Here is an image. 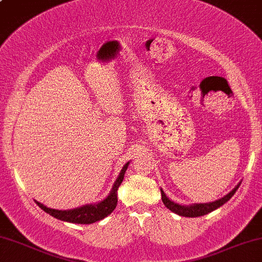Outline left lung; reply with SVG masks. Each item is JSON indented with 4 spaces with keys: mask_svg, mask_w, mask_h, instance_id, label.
Masks as SVG:
<instances>
[{
    "mask_svg": "<svg viewBox=\"0 0 262 262\" xmlns=\"http://www.w3.org/2000/svg\"><path fill=\"white\" fill-rule=\"evenodd\" d=\"M242 182H239L234 188L229 191L228 194L225 195V196L221 198V199L212 201V203H205V204H193V205H181L174 203L169 199L168 196H166L165 191L161 189V195H162V203L165 204V206L168 210H171L172 212L177 213L179 216L183 217H200L204 215H207V213L211 212V211L219 209L220 206L225 205L227 201H228L234 195L235 191L238 190L239 185H241Z\"/></svg>",
    "mask_w": 262,
    "mask_h": 262,
    "instance_id": "8db88e82",
    "label": "left lung"
}]
</instances>
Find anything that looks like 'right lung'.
I'll list each match as a JSON object with an SVG mask.
<instances>
[{"mask_svg": "<svg viewBox=\"0 0 262 262\" xmlns=\"http://www.w3.org/2000/svg\"><path fill=\"white\" fill-rule=\"evenodd\" d=\"M129 166V162L125 163L123 166V168L119 172V176L116 179V182L113 183L111 191L107 195L103 200L99 201L96 204H86L83 206L77 207V209H71V210H56L51 209V207H47L43 204L36 201L37 206L40 209H42L45 212L51 215L55 219L61 220L64 222H71V223H79V225H90V223H95L97 221H101L105 217H107L110 213L117 206V190L123 182L124 178V173L127 171Z\"/></svg>", "mask_w": 262, "mask_h": 262, "instance_id": "add662e5", "label": "right lung"}]
</instances>
